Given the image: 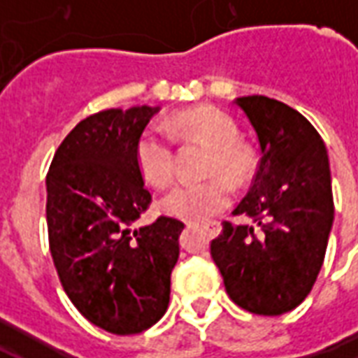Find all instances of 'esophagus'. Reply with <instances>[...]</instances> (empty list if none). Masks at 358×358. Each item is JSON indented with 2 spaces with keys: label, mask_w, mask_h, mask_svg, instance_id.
Wrapping results in <instances>:
<instances>
[{
  "label": "esophagus",
  "mask_w": 358,
  "mask_h": 358,
  "mask_svg": "<svg viewBox=\"0 0 358 358\" xmlns=\"http://www.w3.org/2000/svg\"><path fill=\"white\" fill-rule=\"evenodd\" d=\"M205 232L209 238H217L218 234H220V224L218 222H210V224L205 226Z\"/></svg>",
  "instance_id": "esophagus-1"
}]
</instances>
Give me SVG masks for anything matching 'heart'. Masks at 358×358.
Masks as SVG:
<instances>
[{
  "label": "heart",
  "mask_w": 358,
  "mask_h": 358,
  "mask_svg": "<svg viewBox=\"0 0 358 358\" xmlns=\"http://www.w3.org/2000/svg\"><path fill=\"white\" fill-rule=\"evenodd\" d=\"M172 134L197 136L213 145L209 172H226L241 180L253 169V155L238 141V126L226 113L213 107H197L180 113L169 126L151 124L136 143V163L149 184L164 187L176 176V149ZM236 187L226 176H210L203 182H184L161 199V209L171 217L201 224L230 207Z\"/></svg>",
  "instance_id": "obj_1"
}]
</instances>
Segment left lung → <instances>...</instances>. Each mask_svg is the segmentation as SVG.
I'll use <instances>...</instances> for the list:
<instances>
[{
  "instance_id": "obj_1",
  "label": "left lung",
  "mask_w": 358,
  "mask_h": 358,
  "mask_svg": "<svg viewBox=\"0 0 358 358\" xmlns=\"http://www.w3.org/2000/svg\"><path fill=\"white\" fill-rule=\"evenodd\" d=\"M253 126L261 161L236 217L210 241L226 293L253 315L289 313L322 268L334 222L330 163L320 134L301 113L264 95L238 97Z\"/></svg>"
}]
</instances>
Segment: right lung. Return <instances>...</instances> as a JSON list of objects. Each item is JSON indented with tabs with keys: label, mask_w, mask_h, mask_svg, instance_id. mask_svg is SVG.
Returning <instances> with one entry per match:
<instances>
[{
	"label": "right lung",
	"mask_w": 358,
	"mask_h": 358,
	"mask_svg": "<svg viewBox=\"0 0 358 358\" xmlns=\"http://www.w3.org/2000/svg\"><path fill=\"white\" fill-rule=\"evenodd\" d=\"M157 107L105 109L69 132L45 176L48 236L63 289L84 318L132 336L166 313L178 218L136 228L151 205L136 143Z\"/></svg>",
	"instance_id": "right-lung-1"
}]
</instances>
